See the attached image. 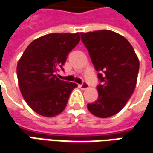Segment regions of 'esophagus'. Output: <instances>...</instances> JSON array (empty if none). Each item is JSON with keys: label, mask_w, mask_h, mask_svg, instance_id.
Here are the masks:
<instances>
[{"label": "esophagus", "mask_w": 153, "mask_h": 153, "mask_svg": "<svg viewBox=\"0 0 153 153\" xmlns=\"http://www.w3.org/2000/svg\"><path fill=\"white\" fill-rule=\"evenodd\" d=\"M79 87L81 88V89H87V88H89V85L86 83V82H83L82 84H80L79 85Z\"/></svg>", "instance_id": "34e87169"}]
</instances>
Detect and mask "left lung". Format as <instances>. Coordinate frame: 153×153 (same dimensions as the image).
Masks as SVG:
<instances>
[{"label": "left lung", "mask_w": 153, "mask_h": 153, "mask_svg": "<svg viewBox=\"0 0 153 153\" xmlns=\"http://www.w3.org/2000/svg\"><path fill=\"white\" fill-rule=\"evenodd\" d=\"M91 62L98 72V97L87 104L94 116L107 118L117 114L132 96L140 62L134 48L123 36L109 30L80 33Z\"/></svg>", "instance_id": "obj_1"}]
</instances>
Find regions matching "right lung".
<instances>
[{"label": "right lung", "instance_id": "add662e5", "mask_svg": "<svg viewBox=\"0 0 153 153\" xmlns=\"http://www.w3.org/2000/svg\"><path fill=\"white\" fill-rule=\"evenodd\" d=\"M79 40V33H51L34 40L24 51L17 65L19 85L25 102L37 114L51 117L66 108L77 84L61 80L56 74L63 70Z\"/></svg>", "mask_w": 153, "mask_h": 153}]
</instances>
